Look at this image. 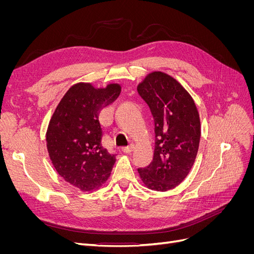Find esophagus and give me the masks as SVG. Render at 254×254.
<instances>
[{
    "label": "esophagus",
    "mask_w": 254,
    "mask_h": 254,
    "mask_svg": "<svg viewBox=\"0 0 254 254\" xmlns=\"http://www.w3.org/2000/svg\"><path fill=\"white\" fill-rule=\"evenodd\" d=\"M132 150H133V145H132V144L127 146V147H123V148H122V151L125 152V153H130Z\"/></svg>",
    "instance_id": "obj_1"
}]
</instances>
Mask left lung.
I'll list each match as a JSON object with an SVG mask.
<instances>
[{"label":"left lung","mask_w":254,"mask_h":254,"mask_svg":"<svg viewBox=\"0 0 254 254\" xmlns=\"http://www.w3.org/2000/svg\"><path fill=\"white\" fill-rule=\"evenodd\" d=\"M155 121V151L151 163L137 168L150 190L166 191L189 175L200 141V120L193 98L172 76L152 72L137 86Z\"/></svg>","instance_id":"1"}]
</instances>
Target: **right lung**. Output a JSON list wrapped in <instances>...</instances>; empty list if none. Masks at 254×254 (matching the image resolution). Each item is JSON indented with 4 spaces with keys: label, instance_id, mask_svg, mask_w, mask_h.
Listing matches in <instances>:
<instances>
[{
    "label": "right lung",
    "instance_id": "add662e5",
    "mask_svg": "<svg viewBox=\"0 0 254 254\" xmlns=\"http://www.w3.org/2000/svg\"><path fill=\"white\" fill-rule=\"evenodd\" d=\"M121 93L118 83L95 89L91 83H76L67 90L50 121L47 146L57 173L81 190L97 189L108 179L115 153L103 144L99 112Z\"/></svg>",
    "mask_w": 254,
    "mask_h": 254
}]
</instances>
